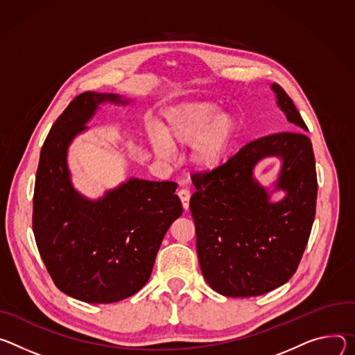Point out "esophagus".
<instances>
[{"instance_id":"obj_1","label":"esophagus","mask_w":355,"mask_h":355,"mask_svg":"<svg viewBox=\"0 0 355 355\" xmlns=\"http://www.w3.org/2000/svg\"><path fill=\"white\" fill-rule=\"evenodd\" d=\"M178 194H179V199H180V202H182L183 209L187 210V209H189V202H190V191H189L187 189H180V190L178 191Z\"/></svg>"}]
</instances>
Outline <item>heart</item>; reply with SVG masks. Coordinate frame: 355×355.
<instances>
[{"mask_svg":"<svg viewBox=\"0 0 355 355\" xmlns=\"http://www.w3.org/2000/svg\"><path fill=\"white\" fill-rule=\"evenodd\" d=\"M235 134V120L214 103H183L173 107L152 134V146L159 159L169 161L178 146H191L190 164L200 172L221 166Z\"/></svg>","mask_w":355,"mask_h":355,"instance_id":"b5f03b06","label":"heart"}]
</instances>
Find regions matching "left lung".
Returning <instances> with one entry per match:
<instances>
[{
  "instance_id": "1",
  "label": "left lung",
  "mask_w": 355,
  "mask_h": 355,
  "mask_svg": "<svg viewBox=\"0 0 355 355\" xmlns=\"http://www.w3.org/2000/svg\"><path fill=\"white\" fill-rule=\"evenodd\" d=\"M277 105L293 131L247 144L209 173L193 175L190 211L203 277L228 297H251L286 284L297 269L316 214V162L309 131L285 90L272 83ZM266 157H278L277 179L263 187L253 176ZM278 191L284 198L271 202Z\"/></svg>"
}]
</instances>
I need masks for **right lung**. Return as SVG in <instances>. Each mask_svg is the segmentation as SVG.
Masks as SVG:
<instances>
[{
    "label": "right lung",
    "instance_id": "obj_1",
    "mask_svg": "<svg viewBox=\"0 0 355 355\" xmlns=\"http://www.w3.org/2000/svg\"><path fill=\"white\" fill-rule=\"evenodd\" d=\"M127 105L120 94H78L52 125L39 157L32 227L55 285L86 303H114L149 279L171 224L183 213L175 182L130 178L98 199L78 191L67 165L73 139L101 104Z\"/></svg>",
    "mask_w": 355,
    "mask_h": 355
}]
</instances>
